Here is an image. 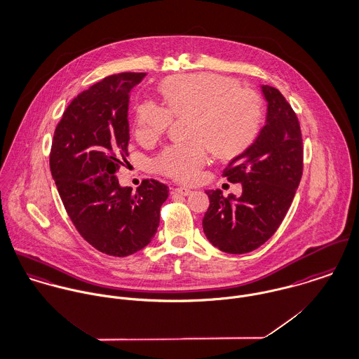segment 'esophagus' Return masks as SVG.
<instances>
[{"mask_svg":"<svg viewBox=\"0 0 359 359\" xmlns=\"http://www.w3.org/2000/svg\"><path fill=\"white\" fill-rule=\"evenodd\" d=\"M175 193L187 197V196H190L193 191H191V189H187V187H176V189H175Z\"/></svg>","mask_w":359,"mask_h":359,"instance_id":"obj_1","label":"esophagus"}]
</instances>
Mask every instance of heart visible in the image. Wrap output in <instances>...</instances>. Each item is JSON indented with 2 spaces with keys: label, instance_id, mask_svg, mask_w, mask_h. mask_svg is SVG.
Wrapping results in <instances>:
<instances>
[{
  "label": "heart",
  "instance_id": "b5f03b06",
  "mask_svg": "<svg viewBox=\"0 0 359 359\" xmlns=\"http://www.w3.org/2000/svg\"><path fill=\"white\" fill-rule=\"evenodd\" d=\"M163 106L153 100L142 102L135 114L136 136L153 142L169 128L173 117L189 120L187 143L168 146L154 160V168L177 182L198 179L212 150L219 157H233L256 137L263 121L259 93L234 81L212 73L173 76L162 81Z\"/></svg>",
  "mask_w": 359,
  "mask_h": 359
}]
</instances>
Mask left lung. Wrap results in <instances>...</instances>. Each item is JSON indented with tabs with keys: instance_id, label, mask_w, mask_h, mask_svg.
I'll return each instance as SVG.
<instances>
[{
	"instance_id": "1",
	"label": "left lung",
	"mask_w": 359,
	"mask_h": 359,
	"mask_svg": "<svg viewBox=\"0 0 359 359\" xmlns=\"http://www.w3.org/2000/svg\"><path fill=\"white\" fill-rule=\"evenodd\" d=\"M267 120L256 140L230 161L223 176L242 184V194L205 191L209 208L202 227L222 252L241 255L262 246L282 223L303 175V139L296 113L277 88L262 86Z\"/></svg>"
}]
</instances>
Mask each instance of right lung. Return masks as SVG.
I'll return each instance as SVG.
<instances>
[{"mask_svg":"<svg viewBox=\"0 0 359 359\" xmlns=\"http://www.w3.org/2000/svg\"><path fill=\"white\" fill-rule=\"evenodd\" d=\"M144 77L114 74L77 95L55 129L49 154L52 177L81 237L117 257L151 242L169 193L154 179L132 191L116 175L129 156V93Z\"/></svg>","mask_w":359,"mask_h":359,"instance_id":"obj_1","label":"right lung"}]
</instances>
